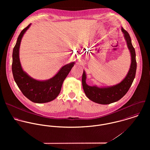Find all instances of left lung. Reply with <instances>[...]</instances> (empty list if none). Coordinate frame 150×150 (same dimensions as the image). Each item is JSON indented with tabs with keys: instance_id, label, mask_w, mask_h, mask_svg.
Segmentation results:
<instances>
[{
	"instance_id": "obj_1",
	"label": "left lung",
	"mask_w": 150,
	"mask_h": 150,
	"mask_svg": "<svg viewBox=\"0 0 150 150\" xmlns=\"http://www.w3.org/2000/svg\"><path fill=\"white\" fill-rule=\"evenodd\" d=\"M121 30L124 35L131 55V64L125 78L121 83L115 86L99 88L96 86H91L87 85L84 70L83 74L82 84L86 96L91 100L99 104L108 105L121 99L128 91L135 77L137 68L135 50L132 45L131 39L128 32L123 28H122Z\"/></svg>"
}]
</instances>
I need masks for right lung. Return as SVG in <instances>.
Returning a JSON list of instances; mask_svg holds the SVG:
<instances>
[{
  "instance_id": "add662e5",
  "label": "right lung",
  "mask_w": 150,
  "mask_h": 150,
  "mask_svg": "<svg viewBox=\"0 0 150 150\" xmlns=\"http://www.w3.org/2000/svg\"><path fill=\"white\" fill-rule=\"evenodd\" d=\"M30 25V23L22 30L14 47L12 72L17 85L25 96L34 103H47L53 100L58 96L64 79L75 63L71 62L64 65L54 77L47 80L38 81L28 76L22 70L19 50L22 36Z\"/></svg>"
}]
</instances>
